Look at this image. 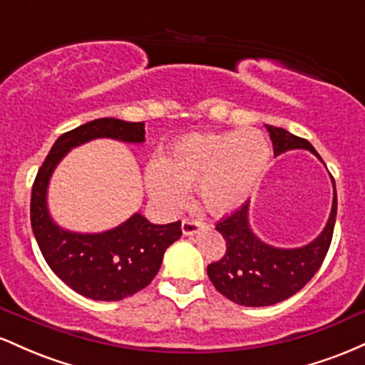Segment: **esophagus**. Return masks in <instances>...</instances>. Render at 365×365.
Segmentation results:
<instances>
[{
	"label": "esophagus",
	"instance_id": "34e87169",
	"mask_svg": "<svg viewBox=\"0 0 365 365\" xmlns=\"http://www.w3.org/2000/svg\"><path fill=\"white\" fill-rule=\"evenodd\" d=\"M204 223L202 221H197V220H190V217H185L182 221V232L183 235H195L200 228H202Z\"/></svg>",
	"mask_w": 365,
	"mask_h": 365
}]
</instances>
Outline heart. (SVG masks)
I'll return each instance as SVG.
<instances>
[{"label": "heart", "instance_id": "obj_1", "mask_svg": "<svg viewBox=\"0 0 365 365\" xmlns=\"http://www.w3.org/2000/svg\"><path fill=\"white\" fill-rule=\"evenodd\" d=\"M271 159L262 133H195L175 142L145 171L150 197L168 209L185 204L195 188L204 209L226 215L245 204L259 187Z\"/></svg>", "mask_w": 365, "mask_h": 365}]
</instances>
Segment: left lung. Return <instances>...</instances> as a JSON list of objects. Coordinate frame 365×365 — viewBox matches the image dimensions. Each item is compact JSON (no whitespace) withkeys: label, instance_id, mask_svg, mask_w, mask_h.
Instances as JSON below:
<instances>
[{"label":"left lung","instance_id":"1","mask_svg":"<svg viewBox=\"0 0 365 365\" xmlns=\"http://www.w3.org/2000/svg\"><path fill=\"white\" fill-rule=\"evenodd\" d=\"M274 156L292 149H307L321 159L311 142L284 128L266 125ZM333 180V206L321 235L299 249H276L264 244L249 226V202L216 223L226 242L220 261L207 266V276L221 295L245 307H266L290 299L311 282L324 261L336 221V187Z\"/></svg>","mask_w":365,"mask_h":365}]
</instances>
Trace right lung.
I'll use <instances>...</instances> for the list:
<instances>
[{"mask_svg": "<svg viewBox=\"0 0 365 365\" xmlns=\"http://www.w3.org/2000/svg\"><path fill=\"white\" fill-rule=\"evenodd\" d=\"M101 137L140 144L145 140L144 121L99 118L63 133L37 171L31 225L46 262L61 282L87 299L115 302L153 282L165 250L182 237V223L153 225L139 212L103 233L66 232L54 223L46 204L54 168L70 149Z\"/></svg>", "mask_w": 365, "mask_h": 365, "instance_id": "1", "label": "right lung"}]
</instances>
